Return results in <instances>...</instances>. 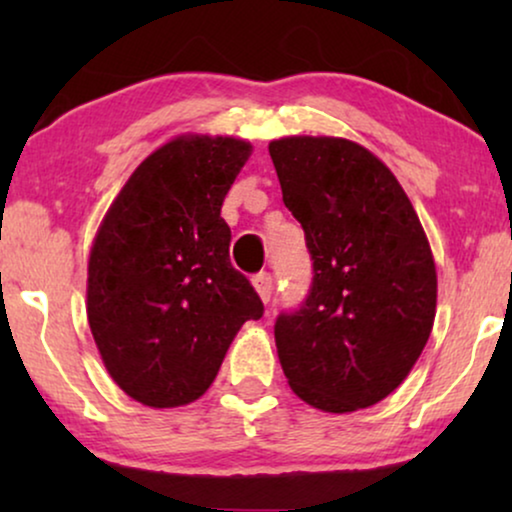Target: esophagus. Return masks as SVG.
Returning a JSON list of instances; mask_svg holds the SVG:
<instances>
[{
	"label": "esophagus",
	"instance_id": "obj_1",
	"mask_svg": "<svg viewBox=\"0 0 512 512\" xmlns=\"http://www.w3.org/2000/svg\"><path fill=\"white\" fill-rule=\"evenodd\" d=\"M254 289L258 296H261L263 303H268L272 296V289H275V282H272L270 272H258V275L254 277Z\"/></svg>",
	"mask_w": 512,
	"mask_h": 512
}]
</instances>
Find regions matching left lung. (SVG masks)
Masks as SVG:
<instances>
[{
	"label": "left lung",
	"mask_w": 512,
	"mask_h": 512,
	"mask_svg": "<svg viewBox=\"0 0 512 512\" xmlns=\"http://www.w3.org/2000/svg\"><path fill=\"white\" fill-rule=\"evenodd\" d=\"M268 149L314 272L305 303L275 321L279 363L312 408H368L408 377L431 335L429 240L398 179L361 144L282 137Z\"/></svg>",
	"instance_id": "8db88e82"
}]
</instances>
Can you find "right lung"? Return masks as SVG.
<instances>
[{"instance_id": "1", "label": "right lung", "mask_w": 512, "mask_h": 512, "mask_svg": "<svg viewBox=\"0 0 512 512\" xmlns=\"http://www.w3.org/2000/svg\"><path fill=\"white\" fill-rule=\"evenodd\" d=\"M251 156L235 137L181 135L125 181L88 261V324L109 375L149 408L209 389L263 303L230 265L221 205Z\"/></svg>"}]
</instances>
